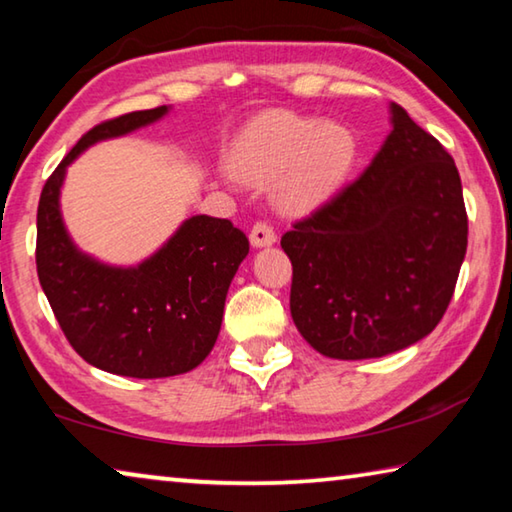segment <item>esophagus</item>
I'll list each match as a JSON object with an SVG mask.
<instances>
[{
  "instance_id": "1",
  "label": "esophagus",
  "mask_w": 512,
  "mask_h": 512,
  "mask_svg": "<svg viewBox=\"0 0 512 512\" xmlns=\"http://www.w3.org/2000/svg\"><path fill=\"white\" fill-rule=\"evenodd\" d=\"M275 241H278V237H275L271 225L255 223L253 230H250V243H253V248H269Z\"/></svg>"
}]
</instances>
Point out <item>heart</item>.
<instances>
[{
    "label": "heart",
    "instance_id": "1",
    "mask_svg": "<svg viewBox=\"0 0 512 512\" xmlns=\"http://www.w3.org/2000/svg\"><path fill=\"white\" fill-rule=\"evenodd\" d=\"M358 161L360 139L351 127L287 111L250 120L230 154L234 175L253 184L275 182V205L296 216L328 205Z\"/></svg>",
    "mask_w": 512,
    "mask_h": 512
}]
</instances>
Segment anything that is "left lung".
I'll return each instance as SVG.
<instances>
[{"label":"left lung","mask_w":512,"mask_h":512,"mask_svg":"<svg viewBox=\"0 0 512 512\" xmlns=\"http://www.w3.org/2000/svg\"><path fill=\"white\" fill-rule=\"evenodd\" d=\"M389 125L358 180L282 237L291 319L332 360L383 358L431 335L467 253L451 154L394 102Z\"/></svg>","instance_id":"8db88e82"}]
</instances>
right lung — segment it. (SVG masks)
<instances>
[{"instance_id": "1", "label": "right lung", "mask_w": 512, "mask_h": 512, "mask_svg": "<svg viewBox=\"0 0 512 512\" xmlns=\"http://www.w3.org/2000/svg\"><path fill=\"white\" fill-rule=\"evenodd\" d=\"M173 107L134 111L93 127L68 152L38 202L36 266L56 321L93 367L129 378L180 376L212 353L248 239L227 218L189 216L139 264L84 253L61 212L68 166L95 143L150 127Z\"/></svg>"}]
</instances>
